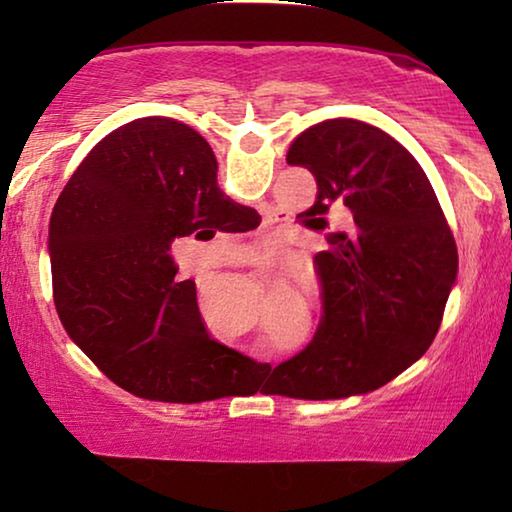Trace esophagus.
Instances as JSON below:
<instances>
[{"label": "esophagus", "instance_id": "obj_1", "mask_svg": "<svg viewBox=\"0 0 512 512\" xmlns=\"http://www.w3.org/2000/svg\"><path fill=\"white\" fill-rule=\"evenodd\" d=\"M249 261H251V263H258V261H261V258H258L256 254H251V258H249Z\"/></svg>", "mask_w": 512, "mask_h": 512}]
</instances>
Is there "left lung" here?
Segmentation results:
<instances>
[{"instance_id": "obj_1", "label": "left lung", "mask_w": 512, "mask_h": 512, "mask_svg": "<svg viewBox=\"0 0 512 512\" xmlns=\"http://www.w3.org/2000/svg\"><path fill=\"white\" fill-rule=\"evenodd\" d=\"M286 163L307 167L317 200L305 226L326 233L314 256L321 321L303 352L279 363L277 391L291 398L366 394L415 363L436 338L457 277V244L412 153L354 118H331L293 139ZM353 212L345 234L325 214Z\"/></svg>"}]
</instances>
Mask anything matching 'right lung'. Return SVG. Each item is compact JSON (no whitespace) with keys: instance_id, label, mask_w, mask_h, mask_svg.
<instances>
[{"instance_id":"1","label":"right lung","mask_w":512,"mask_h":512,"mask_svg":"<svg viewBox=\"0 0 512 512\" xmlns=\"http://www.w3.org/2000/svg\"><path fill=\"white\" fill-rule=\"evenodd\" d=\"M207 139L174 118L149 116L109 132L55 202L53 300L88 359L130 394L165 403L223 396L254 361L214 340L193 279L177 277L172 242L261 223L216 186Z\"/></svg>"}]
</instances>
